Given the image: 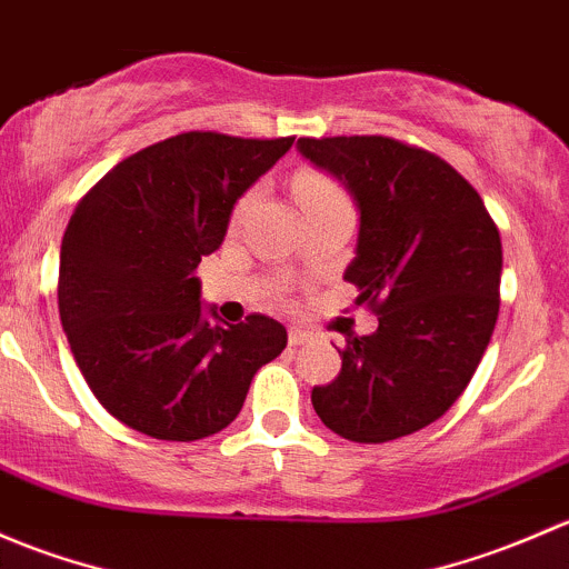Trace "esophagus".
Returning <instances> with one entry per match:
<instances>
[{"instance_id":"esophagus-1","label":"esophagus","mask_w":569,"mask_h":569,"mask_svg":"<svg viewBox=\"0 0 569 569\" xmlns=\"http://www.w3.org/2000/svg\"><path fill=\"white\" fill-rule=\"evenodd\" d=\"M287 342H290L292 348H301V345L309 342V333L301 331V328H290V337H287Z\"/></svg>"}]
</instances>
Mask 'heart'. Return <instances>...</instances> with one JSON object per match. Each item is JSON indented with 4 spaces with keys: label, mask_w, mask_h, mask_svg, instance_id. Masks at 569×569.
Segmentation results:
<instances>
[{
    "label": "heart",
    "mask_w": 569,
    "mask_h": 569,
    "mask_svg": "<svg viewBox=\"0 0 569 569\" xmlns=\"http://www.w3.org/2000/svg\"><path fill=\"white\" fill-rule=\"evenodd\" d=\"M296 197H298V202H301V208H312V204L348 199L345 197L342 186H339L331 174L318 172V169H301V172L296 174ZM246 199L241 204H246Z\"/></svg>",
    "instance_id": "b5f03b06"
}]
</instances>
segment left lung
<instances>
[{"instance_id": "obj_1", "label": "left lung", "mask_w": 569, "mask_h": 569, "mask_svg": "<svg viewBox=\"0 0 569 569\" xmlns=\"http://www.w3.org/2000/svg\"><path fill=\"white\" fill-rule=\"evenodd\" d=\"M298 150L345 180L359 246L345 282L378 315L348 337L342 370L312 389L328 430L348 441L411 436L452 408L499 318L501 238L482 197L443 158L391 137H301Z\"/></svg>"}]
</instances>
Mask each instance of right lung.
<instances>
[{"mask_svg":"<svg viewBox=\"0 0 569 569\" xmlns=\"http://www.w3.org/2000/svg\"><path fill=\"white\" fill-rule=\"evenodd\" d=\"M292 139L178 133L122 158L76 204L60 251V320L92 395L131 430L158 441L224 430L254 372L284 350V326L266 315L204 320L197 266Z\"/></svg>","mask_w":569,"mask_h":569,"instance_id":"obj_1","label":"right lung"}]
</instances>
